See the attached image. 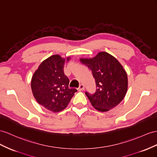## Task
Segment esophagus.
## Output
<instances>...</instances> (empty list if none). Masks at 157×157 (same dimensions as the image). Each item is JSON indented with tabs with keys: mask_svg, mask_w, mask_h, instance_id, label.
<instances>
[{
	"mask_svg": "<svg viewBox=\"0 0 157 157\" xmlns=\"http://www.w3.org/2000/svg\"><path fill=\"white\" fill-rule=\"evenodd\" d=\"M84 86L83 85V84H80L79 85V88H78V90L79 91H82V90H84Z\"/></svg>",
	"mask_w": 157,
	"mask_h": 157,
	"instance_id": "34e87169",
	"label": "esophagus"
}]
</instances>
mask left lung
I'll return each mask as SVG.
<instances>
[{
    "label": "left lung",
    "mask_w": 157,
    "mask_h": 157,
    "mask_svg": "<svg viewBox=\"0 0 157 157\" xmlns=\"http://www.w3.org/2000/svg\"><path fill=\"white\" fill-rule=\"evenodd\" d=\"M80 62L91 70L96 83L94 94L86 95L97 110L105 112L117 106L126 95L127 75L118 60L101 52L93 58H81Z\"/></svg>",
    "instance_id": "1"
}]
</instances>
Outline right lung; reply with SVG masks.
<instances>
[{"mask_svg": "<svg viewBox=\"0 0 157 157\" xmlns=\"http://www.w3.org/2000/svg\"><path fill=\"white\" fill-rule=\"evenodd\" d=\"M67 58L66 61H69ZM66 59L53 55L44 60L31 81L34 98L40 105L54 113L66 109L77 90L70 89L69 79L64 74Z\"/></svg>", "mask_w": 157, "mask_h": 157, "instance_id": "add662e5", "label": "right lung"}]
</instances>
